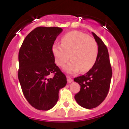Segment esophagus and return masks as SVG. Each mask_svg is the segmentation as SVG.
Instances as JSON below:
<instances>
[{
  "label": "esophagus",
  "mask_w": 129,
  "mask_h": 129,
  "mask_svg": "<svg viewBox=\"0 0 129 129\" xmlns=\"http://www.w3.org/2000/svg\"><path fill=\"white\" fill-rule=\"evenodd\" d=\"M67 82H68L69 83H71L73 81V79L71 77H70L69 76H67Z\"/></svg>",
  "instance_id": "34e87169"
}]
</instances>
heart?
Instances as JSON below:
<instances>
[{
    "instance_id": "1",
    "label": "heart",
    "mask_w": 129,
    "mask_h": 129,
    "mask_svg": "<svg viewBox=\"0 0 129 129\" xmlns=\"http://www.w3.org/2000/svg\"><path fill=\"white\" fill-rule=\"evenodd\" d=\"M52 52L55 63L60 67L64 66L70 57L71 61L63 68L66 72H85L93 67L97 60L98 45L94 39L87 35L72 31L63 36L61 45L54 44Z\"/></svg>"
}]
</instances>
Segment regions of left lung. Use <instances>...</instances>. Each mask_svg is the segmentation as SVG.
Returning a JSON list of instances; mask_svg holds the SVG:
<instances>
[{
	"mask_svg": "<svg viewBox=\"0 0 129 129\" xmlns=\"http://www.w3.org/2000/svg\"><path fill=\"white\" fill-rule=\"evenodd\" d=\"M92 34L98 45L97 60L86 74L74 79L80 86V91L75 95V101L81 107L89 109L97 107L104 101L112 75L107 48L95 34Z\"/></svg>",
	"mask_w": 129,
	"mask_h": 129,
	"instance_id": "obj_1",
	"label": "left lung"
}]
</instances>
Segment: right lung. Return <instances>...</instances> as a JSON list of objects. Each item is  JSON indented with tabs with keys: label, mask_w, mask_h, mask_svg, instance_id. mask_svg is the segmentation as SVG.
<instances>
[{
	"label": "right lung",
	"mask_w": 129,
	"mask_h": 129,
	"mask_svg": "<svg viewBox=\"0 0 129 129\" xmlns=\"http://www.w3.org/2000/svg\"><path fill=\"white\" fill-rule=\"evenodd\" d=\"M62 32L60 27H37L26 36L19 50L18 78L22 90L37 110L52 109L58 101L59 90L67 84L52 52L54 42ZM51 73L54 77L49 78Z\"/></svg>",
	"instance_id": "right-lung-1"
}]
</instances>
